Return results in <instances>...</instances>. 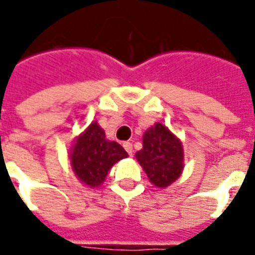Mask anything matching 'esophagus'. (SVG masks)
Wrapping results in <instances>:
<instances>
[{
	"mask_svg": "<svg viewBox=\"0 0 255 255\" xmlns=\"http://www.w3.org/2000/svg\"><path fill=\"white\" fill-rule=\"evenodd\" d=\"M123 147H124V149L128 152V155H132V152H133L132 143H129V141H126V143H123Z\"/></svg>",
	"mask_w": 255,
	"mask_h": 255,
	"instance_id": "obj_1",
	"label": "esophagus"
}]
</instances>
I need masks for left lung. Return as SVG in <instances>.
I'll list each match as a JSON object with an SVG mask.
<instances>
[{"mask_svg":"<svg viewBox=\"0 0 255 255\" xmlns=\"http://www.w3.org/2000/svg\"><path fill=\"white\" fill-rule=\"evenodd\" d=\"M148 180L164 189L173 184L184 170L181 140L163 123H155L143 135V148L136 152Z\"/></svg>","mask_w":255,"mask_h":255,"instance_id":"obj_1","label":"left lung"}]
</instances>
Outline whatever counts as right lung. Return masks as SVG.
<instances>
[{"label":"right lung","mask_w":255,"mask_h":255,"mask_svg":"<svg viewBox=\"0 0 255 255\" xmlns=\"http://www.w3.org/2000/svg\"><path fill=\"white\" fill-rule=\"evenodd\" d=\"M128 157L124 148L108 140L98 122H92L70 148V165L75 177L88 188H98L107 177L108 170L118 161Z\"/></svg>","instance_id":"add662e5"}]
</instances>
